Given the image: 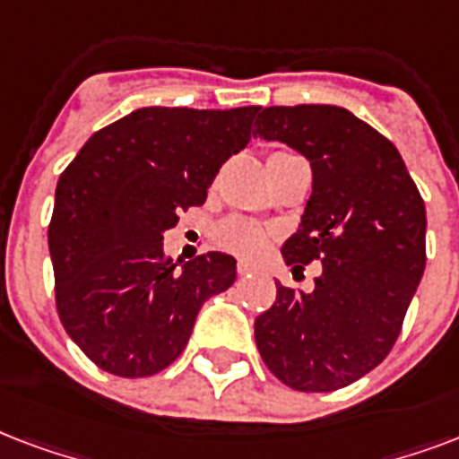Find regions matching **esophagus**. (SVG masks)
<instances>
[{"mask_svg":"<svg viewBox=\"0 0 459 459\" xmlns=\"http://www.w3.org/2000/svg\"><path fill=\"white\" fill-rule=\"evenodd\" d=\"M237 273H239L241 278H247V275H251V273H254V268H251L248 263H239V265H237Z\"/></svg>","mask_w":459,"mask_h":459,"instance_id":"1","label":"esophagus"}]
</instances>
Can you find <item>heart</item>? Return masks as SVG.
Returning a JSON list of instances; mask_svg holds the SVG:
<instances>
[{
  "mask_svg": "<svg viewBox=\"0 0 459 459\" xmlns=\"http://www.w3.org/2000/svg\"><path fill=\"white\" fill-rule=\"evenodd\" d=\"M275 155H280V152H275ZM212 239L220 248H225L230 254L254 261V258L268 251V247L275 239V230L263 225V222H255V220L230 218L215 227Z\"/></svg>",
  "mask_w": 459,
  "mask_h": 459,
  "instance_id": "heart-1",
  "label": "heart"
}]
</instances>
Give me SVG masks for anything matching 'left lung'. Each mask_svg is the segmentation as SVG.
<instances>
[{
    "label": "left lung",
    "mask_w": 459,
    "mask_h": 459,
    "mask_svg": "<svg viewBox=\"0 0 459 459\" xmlns=\"http://www.w3.org/2000/svg\"><path fill=\"white\" fill-rule=\"evenodd\" d=\"M254 138L282 141L314 169V194L282 255L321 261L311 294L278 285L255 318V347L301 393L344 388L393 350L426 265V208L400 152L333 105L258 109Z\"/></svg>",
    "instance_id": "8db88e82"
}]
</instances>
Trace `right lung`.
Masks as SVG:
<instances>
[{"instance_id": "right-lung-1", "label": "right lung", "mask_w": 459, "mask_h": 459, "mask_svg": "<svg viewBox=\"0 0 459 459\" xmlns=\"http://www.w3.org/2000/svg\"><path fill=\"white\" fill-rule=\"evenodd\" d=\"M261 108H143L91 136L56 181L48 241L56 314L102 371L143 378L179 357L204 301L237 280L211 251L174 268L162 232L204 205Z\"/></svg>"}]
</instances>
